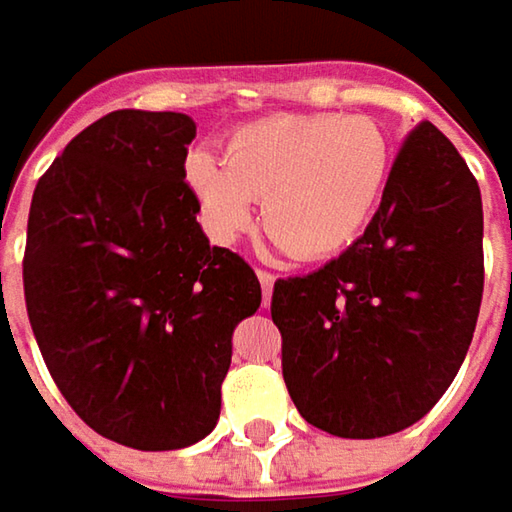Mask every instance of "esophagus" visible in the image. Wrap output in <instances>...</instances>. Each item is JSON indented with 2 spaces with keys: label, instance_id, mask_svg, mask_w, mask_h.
<instances>
[{
  "label": "esophagus",
  "instance_id": "34e87169",
  "mask_svg": "<svg viewBox=\"0 0 512 512\" xmlns=\"http://www.w3.org/2000/svg\"><path fill=\"white\" fill-rule=\"evenodd\" d=\"M257 281H260V289H263V304H269L272 298V286H275V275L266 272V269H257Z\"/></svg>",
  "mask_w": 512,
  "mask_h": 512
}]
</instances>
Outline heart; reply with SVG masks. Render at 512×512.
<instances>
[{
	"label": "heart",
	"mask_w": 512,
	"mask_h": 512,
	"mask_svg": "<svg viewBox=\"0 0 512 512\" xmlns=\"http://www.w3.org/2000/svg\"><path fill=\"white\" fill-rule=\"evenodd\" d=\"M391 162V144L368 115H269L228 136L226 162L194 150L185 179L214 240H237L263 199V228L286 255L324 260L371 223Z\"/></svg>",
	"instance_id": "obj_1"
}]
</instances>
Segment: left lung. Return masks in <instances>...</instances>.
<instances>
[{
    "instance_id": "8db88e82",
    "label": "left lung",
    "mask_w": 512,
    "mask_h": 512,
    "mask_svg": "<svg viewBox=\"0 0 512 512\" xmlns=\"http://www.w3.org/2000/svg\"><path fill=\"white\" fill-rule=\"evenodd\" d=\"M481 237L475 176L455 144L420 121L365 234L316 272L272 289L284 382L307 423L368 440L432 411L475 333Z\"/></svg>"
}]
</instances>
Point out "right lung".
Masks as SVG:
<instances>
[{
    "instance_id": "1",
    "label": "right lung",
    "mask_w": 512,
    "mask_h": 512,
    "mask_svg": "<svg viewBox=\"0 0 512 512\" xmlns=\"http://www.w3.org/2000/svg\"><path fill=\"white\" fill-rule=\"evenodd\" d=\"M194 136L182 112H109L28 211L22 286L48 374L89 429L141 452L217 426L231 333L260 307L255 269L196 223Z\"/></svg>"
}]
</instances>
